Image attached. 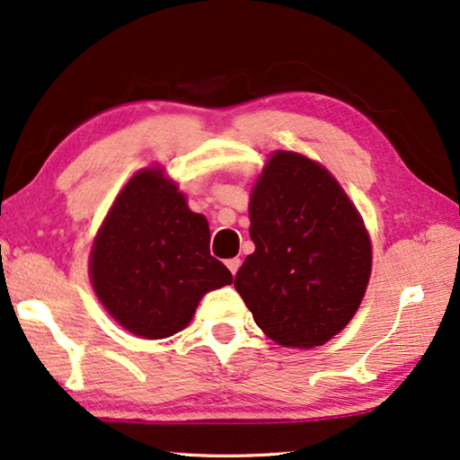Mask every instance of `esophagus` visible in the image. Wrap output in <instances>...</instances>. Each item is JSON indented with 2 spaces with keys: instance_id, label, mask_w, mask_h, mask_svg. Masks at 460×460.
<instances>
[{
  "instance_id": "1",
  "label": "esophagus",
  "mask_w": 460,
  "mask_h": 460,
  "mask_svg": "<svg viewBox=\"0 0 460 460\" xmlns=\"http://www.w3.org/2000/svg\"><path fill=\"white\" fill-rule=\"evenodd\" d=\"M225 265H227L229 271L235 275L237 270H239V265H241V259L239 257H231V259H227V261H225Z\"/></svg>"
}]
</instances>
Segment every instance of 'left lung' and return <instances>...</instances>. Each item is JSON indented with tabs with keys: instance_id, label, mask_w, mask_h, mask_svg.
<instances>
[{
	"instance_id": "obj_1",
	"label": "left lung",
	"mask_w": 460,
	"mask_h": 460,
	"mask_svg": "<svg viewBox=\"0 0 460 460\" xmlns=\"http://www.w3.org/2000/svg\"><path fill=\"white\" fill-rule=\"evenodd\" d=\"M255 252L235 289L281 346H322L346 328L366 294L372 247L338 181L310 158L275 153L249 203Z\"/></svg>"
}]
</instances>
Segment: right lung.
<instances>
[{"label":"right lung","instance_id":"add662e5","mask_svg":"<svg viewBox=\"0 0 460 460\" xmlns=\"http://www.w3.org/2000/svg\"><path fill=\"white\" fill-rule=\"evenodd\" d=\"M208 225L158 169L140 171L116 199L90 257L100 302L128 332L169 338L231 271L208 252Z\"/></svg>","mask_w":460,"mask_h":460}]
</instances>
